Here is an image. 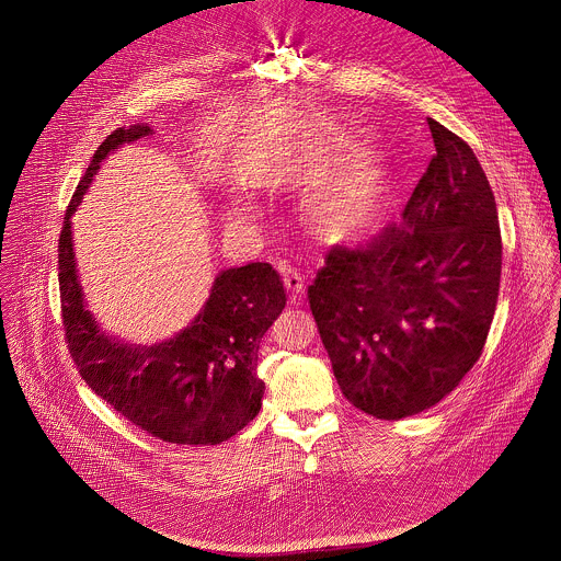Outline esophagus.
Listing matches in <instances>:
<instances>
[{
  "label": "esophagus",
  "mask_w": 561,
  "mask_h": 561,
  "mask_svg": "<svg viewBox=\"0 0 561 561\" xmlns=\"http://www.w3.org/2000/svg\"><path fill=\"white\" fill-rule=\"evenodd\" d=\"M278 272L283 274V283H285L287 291H291V294H302L305 291V278L296 267H291L287 263H278Z\"/></svg>",
  "instance_id": "1"
}]
</instances>
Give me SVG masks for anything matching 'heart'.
Listing matches in <instances>:
<instances>
[{"mask_svg": "<svg viewBox=\"0 0 561 561\" xmlns=\"http://www.w3.org/2000/svg\"><path fill=\"white\" fill-rule=\"evenodd\" d=\"M324 195L331 208H346L355 197V184L348 178H333L324 186Z\"/></svg>", "mask_w": 561, "mask_h": 561, "instance_id": "1", "label": "heart"}]
</instances>
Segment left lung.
Returning a JSON list of instances; mask_svg holds the SVG:
<instances>
[{
  "mask_svg": "<svg viewBox=\"0 0 561 561\" xmlns=\"http://www.w3.org/2000/svg\"><path fill=\"white\" fill-rule=\"evenodd\" d=\"M436 153L401 221L357 248L333 245L307 289L342 394L377 419L419 414L482 355L502 237L471 147L427 118Z\"/></svg>",
  "mask_w": 561,
  "mask_h": 561,
  "instance_id": "left-lung-1",
  "label": "left lung"
}]
</instances>
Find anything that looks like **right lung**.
Masks as SVG:
<instances>
[{
  "instance_id": "add662e5",
  "label": "right lung",
  "mask_w": 561,
  "mask_h": 561,
  "mask_svg": "<svg viewBox=\"0 0 561 561\" xmlns=\"http://www.w3.org/2000/svg\"><path fill=\"white\" fill-rule=\"evenodd\" d=\"M149 134L147 125L110 134L70 199L59 237L66 342L85 383L136 427L167 443L217 445L261 410L265 383L256 375L259 346L287 302L276 270L270 263H250L221 272L195 322L153 346L125 344L101 333L85 309L77 276L70 217L107 153Z\"/></svg>"
}]
</instances>
